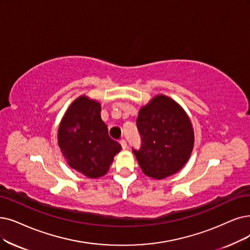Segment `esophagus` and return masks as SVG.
<instances>
[{
  "instance_id": "esophagus-1",
  "label": "esophagus",
  "mask_w": 250,
  "mask_h": 250,
  "mask_svg": "<svg viewBox=\"0 0 250 250\" xmlns=\"http://www.w3.org/2000/svg\"><path fill=\"white\" fill-rule=\"evenodd\" d=\"M120 144H121V146H122V148H126L127 147V142L125 141V139H121V141H120Z\"/></svg>"
}]
</instances>
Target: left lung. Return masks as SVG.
Instances as JSON below:
<instances>
[{"mask_svg":"<svg viewBox=\"0 0 250 250\" xmlns=\"http://www.w3.org/2000/svg\"><path fill=\"white\" fill-rule=\"evenodd\" d=\"M141 147L132 148L142 170L161 179L176 173L188 160L194 146L191 121L171 98L154 97L136 120Z\"/></svg>","mask_w":250,"mask_h":250,"instance_id":"1","label":"left lung"}]
</instances>
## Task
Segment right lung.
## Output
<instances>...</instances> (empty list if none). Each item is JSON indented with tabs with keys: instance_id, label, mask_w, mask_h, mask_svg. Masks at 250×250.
<instances>
[{
	"instance_id": "add662e5",
	"label": "right lung",
	"mask_w": 250,
	"mask_h": 250,
	"mask_svg": "<svg viewBox=\"0 0 250 250\" xmlns=\"http://www.w3.org/2000/svg\"><path fill=\"white\" fill-rule=\"evenodd\" d=\"M58 145L68 165L84 175H104L121 145L107 132L101 104L80 96L69 105L58 129Z\"/></svg>"
}]
</instances>
